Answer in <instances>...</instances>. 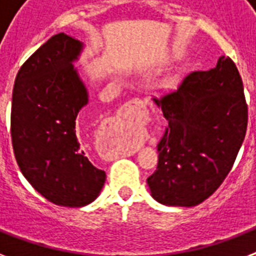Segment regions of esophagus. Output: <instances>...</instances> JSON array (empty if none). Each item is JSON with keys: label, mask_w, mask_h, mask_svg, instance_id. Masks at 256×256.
<instances>
[{"label": "esophagus", "mask_w": 256, "mask_h": 256, "mask_svg": "<svg viewBox=\"0 0 256 256\" xmlns=\"http://www.w3.org/2000/svg\"><path fill=\"white\" fill-rule=\"evenodd\" d=\"M146 112H148L146 104L140 100H132L122 106L118 116L116 120H112L108 122V128L106 130L108 136L116 140L114 144H116V140L122 138L126 132L136 128V122H138L136 114Z\"/></svg>", "instance_id": "34e87169"}]
</instances>
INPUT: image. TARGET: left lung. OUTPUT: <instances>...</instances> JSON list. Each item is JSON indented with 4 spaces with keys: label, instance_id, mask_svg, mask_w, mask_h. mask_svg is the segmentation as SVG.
<instances>
[{
    "label": "left lung",
    "instance_id": "left-lung-1",
    "mask_svg": "<svg viewBox=\"0 0 256 256\" xmlns=\"http://www.w3.org/2000/svg\"><path fill=\"white\" fill-rule=\"evenodd\" d=\"M154 104L168 126L148 178L152 196L164 206H196L224 180L246 136L242 78L222 56L214 69L188 74L176 92Z\"/></svg>",
    "mask_w": 256,
    "mask_h": 256
}]
</instances>
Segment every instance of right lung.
Returning a JSON list of instances; mask_svg holds the SVG:
<instances>
[{
  "label": "right lung",
  "instance_id": "right-lung-1",
  "mask_svg": "<svg viewBox=\"0 0 256 256\" xmlns=\"http://www.w3.org/2000/svg\"><path fill=\"white\" fill-rule=\"evenodd\" d=\"M84 42L65 33L45 42L18 72L12 100V140L22 175L49 202L84 207L106 180L88 158L77 116L88 92L74 64Z\"/></svg>",
  "mask_w": 256,
  "mask_h": 256
}]
</instances>
